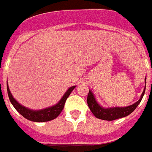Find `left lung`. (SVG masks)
Instances as JSON below:
<instances>
[{"mask_svg": "<svg viewBox=\"0 0 152 152\" xmlns=\"http://www.w3.org/2000/svg\"><path fill=\"white\" fill-rule=\"evenodd\" d=\"M145 83H146V79H145ZM145 90H146V87L144 88V90L141 98L139 100L136 102L134 104L130 106H128L125 107H109V108H104L101 106L99 105L95 99V97L93 94V93L89 90V94H88V97H87V103L89 106L90 111L96 117L101 119V120H104V121H114L116 119H120V118L127 116L129 115L134 112L136 109L138 104L140 103L141 100L142 99L144 94H145Z\"/></svg>", "mask_w": 152, "mask_h": 152, "instance_id": "left-lung-1", "label": "left lung"}]
</instances>
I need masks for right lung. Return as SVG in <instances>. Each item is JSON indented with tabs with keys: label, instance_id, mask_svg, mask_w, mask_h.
I'll return each mask as SVG.
<instances>
[{
	"label": "right lung",
	"instance_id": "1",
	"mask_svg": "<svg viewBox=\"0 0 152 152\" xmlns=\"http://www.w3.org/2000/svg\"><path fill=\"white\" fill-rule=\"evenodd\" d=\"M75 87L76 86L70 87L69 89H67V91L64 94L63 98L60 99V101L57 103L56 105L48 107V108L39 110V111H33V110L27 108L23 106H22L21 104H19L12 96L11 93L10 91V89L8 87V84H7V92H8L9 99H10V101L12 103V105L14 106V107L23 117L28 119L29 121H34V122H45V121H52V120L58 116V115L61 113L63 107H64V104H65L66 99L71 94V93L73 89H75Z\"/></svg>",
	"mask_w": 152,
	"mask_h": 152
}]
</instances>
